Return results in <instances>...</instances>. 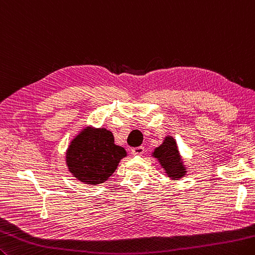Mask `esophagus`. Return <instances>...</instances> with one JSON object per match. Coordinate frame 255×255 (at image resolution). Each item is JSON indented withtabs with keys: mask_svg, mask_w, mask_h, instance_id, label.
Instances as JSON below:
<instances>
[{
	"mask_svg": "<svg viewBox=\"0 0 255 255\" xmlns=\"http://www.w3.org/2000/svg\"><path fill=\"white\" fill-rule=\"evenodd\" d=\"M144 152V148L143 147H136L131 149V153L133 156H141Z\"/></svg>",
	"mask_w": 255,
	"mask_h": 255,
	"instance_id": "obj_1",
	"label": "esophagus"
}]
</instances>
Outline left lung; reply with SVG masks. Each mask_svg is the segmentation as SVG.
Segmentation results:
<instances>
[{
    "label": "left lung",
    "mask_w": 255,
    "mask_h": 255,
    "mask_svg": "<svg viewBox=\"0 0 255 255\" xmlns=\"http://www.w3.org/2000/svg\"><path fill=\"white\" fill-rule=\"evenodd\" d=\"M152 157L157 159L164 170V173L171 180H179L186 176L187 167L179 152L176 139L172 136L164 137L160 146L153 150Z\"/></svg>",
    "instance_id": "1"
}]
</instances>
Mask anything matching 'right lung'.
Segmentation results:
<instances>
[{
  "label": "right lung",
  "instance_id": "add662e5",
  "mask_svg": "<svg viewBox=\"0 0 255 255\" xmlns=\"http://www.w3.org/2000/svg\"><path fill=\"white\" fill-rule=\"evenodd\" d=\"M125 157L127 151L115 143L111 130L85 127L69 142L65 160L74 178L97 186L108 180Z\"/></svg>",
  "mask_w": 255,
  "mask_h": 255
}]
</instances>
